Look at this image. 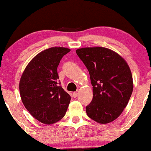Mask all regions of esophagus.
I'll return each mask as SVG.
<instances>
[{"instance_id": "34e87169", "label": "esophagus", "mask_w": 151, "mask_h": 151, "mask_svg": "<svg viewBox=\"0 0 151 151\" xmlns=\"http://www.w3.org/2000/svg\"><path fill=\"white\" fill-rule=\"evenodd\" d=\"M72 95H73V96H74V98H76V97H77V96L78 93H77V92H74V93H73V94H72Z\"/></svg>"}]
</instances>
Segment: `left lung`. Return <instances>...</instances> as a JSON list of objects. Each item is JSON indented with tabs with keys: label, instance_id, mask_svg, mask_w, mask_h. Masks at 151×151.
I'll use <instances>...</instances> for the list:
<instances>
[{
	"label": "left lung",
	"instance_id": "left-lung-1",
	"mask_svg": "<svg viewBox=\"0 0 151 151\" xmlns=\"http://www.w3.org/2000/svg\"><path fill=\"white\" fill-rule=\"evenodd\" d=\"M89 72L92 101L86 107L87 116L106 124L116 119L128 104L133 92L132 74L120 55L102 47L76 50Z\"/></svg>",
	"mask_w": 151,
	"mask_h": 151
}]
</instances>
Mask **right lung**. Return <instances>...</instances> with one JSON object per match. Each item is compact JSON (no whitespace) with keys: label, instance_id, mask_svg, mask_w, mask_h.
Segmentation results:
<instances>
[{"label":"right lung","instance_id":"1","mask_svg":"<svg viewBox=\"0 0 151 151\" xmlns=\"http://www.w3.org/2000/svg\"><path fill=\"white\" fill-rule=\"evenodd\" d=\"M70 49L53 47L31 60L19 83L21 100L31 115L44 124H52L65 116L71 97L58 85V67Z\"/></svg>","mask_w":151,"mask_h":151}]
</instances>
